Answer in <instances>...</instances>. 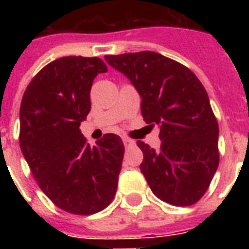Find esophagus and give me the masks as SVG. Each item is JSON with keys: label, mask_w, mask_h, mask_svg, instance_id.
<instances>
[{"label": "esophagus", "mask_w": 249, "mask_h": 249, "mask_svg": "<svg viewBox=\"0 0 249 249\" xmlns=\"http://www.w3.org/2000/svg\"><path fill=\"white\" fill-rule=\"evenodd\" d=\"M123 142H124L125 147H130V146H134V144H136V142H134V141L129 140V138H126V137H124V138H123Z\"/></svg>", "instance_id": "1"}]
</instances>
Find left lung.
<instances>
[{"mask_svg": "<svg viewBox=\"0 0 249 249\" xmlns=\"http://www.w3.org/2000/svg\"><path fill=\"white\" fill-rule=\"evenodd\" d=\"M142 98L146 124L160 128L156 151L142 141L140 165L150 189L172 205L195 204L208 190L220 161L218 124L208 94L183 64L155 52L106 55Z\"/></svg>", "mask_w": 249, "mask_h": 249, "instance_id": "1", "label": "left lung"}]
</instances>
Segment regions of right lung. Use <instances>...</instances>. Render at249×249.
<instances>
[{
    "label": "right lung",
    "mask_w": 249,
    "mask_h": 249,
    "mask_svg": "<svg viewBox=\"0 0 249 249\" xmlns=\"http://www.w3.org/2000/svg\"><path fill=\"white\" fill-rule=\"evenodd\" d=\"M105 72L99 58H59L33 77L21 99L23 156L45 195L73 214L99 212L116 194L123 141L108 133L90 146L80 130L94 79Z\"/></svg>",
    "instance_id": "1"
}]
</instances>
